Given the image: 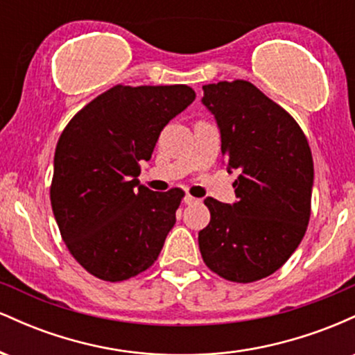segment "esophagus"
<instances>
[{"label": "esophagus", "mask_w": 355, "mask_h": 355, "mask_svg": "<svg viewBox=\"0 0 355 355\" xmlns=\"http://www.w3.org/2000/svg\"><path fill=\"white\" fill-rule=\"evenodd\" d=\"M195 202H198V198L191 197V195H185V197H183V203H187V205H190V203H195Z\"/></svg>", "instance_id": "obj_1"}]
</instances>
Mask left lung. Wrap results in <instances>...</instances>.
I'll list each match as a JSON object with an SVG mask.
<instances>
[{"mask_svg": "<svg viewBox=\"0 0 355 355\" xmlns=\"http://www.w3.org/2000/svg\"><path fill=\"white\" fill-rule=\"evenodd\" d=\"M202 103L217 121L235 203L207 197L210 223L198 232L205 266L248 284L279 270L311 218L313 162L297 121L243 80L203 85Z\"/></svg>", "mask_w": 355, "mask_h": 355, "instance_id": "8db88e82", "label": "left lung"}]
</instances>
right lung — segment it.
Instances as JSON below:
<instances>
[{
  "label": "right lung",
  "mask_w": 355,
  "mask_h": 355,
  "mask_svg": "<svg viewBox=\"0 0 355 355\" xmlns=\"http://www.w3.org/2000/svg\"><path fill=\"white\" fill-rule=\"evenodd\" d=\"M195 100L187 85L118 87L71 118L55 150L51 209L70 254L120 282L148 268L175 225L183 191L140 185L160 132Z\"/></svg>",
  "instance_id": "1"
}]
</instances>
